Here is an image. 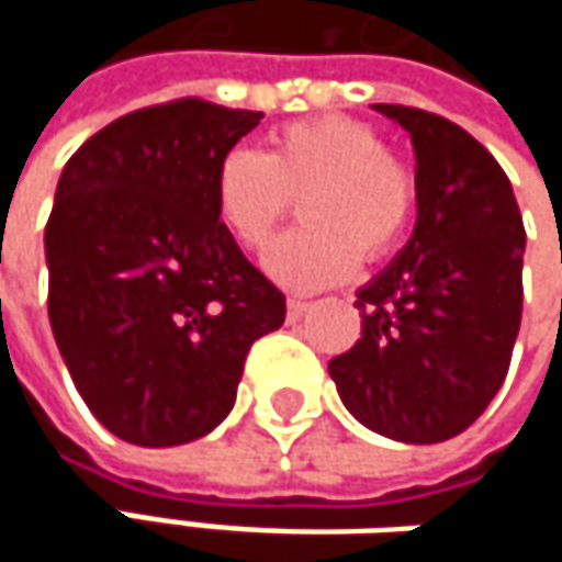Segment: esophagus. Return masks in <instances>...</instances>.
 <instances>
[{
    "label": "esophagus",
    "instance_id": "34e87169",
    "mask_svg": "<svg viewBox=\"0 0 562 562\" xmlns=\"http://www.w3.org/2000/svg\"><path fill=\"white\" fill-rule=\"evenodd\" d=\"M285 308H289V318L295 322V318H302V315L312 308V302H305V299H289V302H285Z\"/></svg>",
    "mask_w": 562,
    "mask_h": 562
}]
</instances>
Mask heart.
I'll return each mask as SVG.
<instances>
[{
  "mask_svg": "<svg viewBox=\"0 0 562 562\" xmlns=\"http://www.w3.org/2000/svg\"><path fill=\"white\" fill-rule=\"evenodd\" d=\"M214 217L227 237L260 254L299 201L305 227L267 254L289 289H322L387 257L416 214V175L378 130L351 116L280 126L260 153L234 149L211 181Z\"/></svg>",
  "mask_w": 562,
  "mask_h": 562,
  "instance_id": "b5f03b06",
  "label": "heart"
}]
</instances>
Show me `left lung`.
I'll list each match as a JSON object with an SVG mask.
<instances>
[{"label": "left lung", "mask_w": 562, "mask_h": 562, "mask_svg": "<svg viewBox=\"0 0 562 562\" xmlns=\"http://www.w3.org/2000/svg\"><path fill=\"white\" fill-rule=\"evenodd\" d=\"M416 149V227L358 292L361 338L331 358L341 403L396 442H442L502 391L520 328L524 221L505 169L446 116L374 103Z\"/></svg>", "instance_id": "1"}]
</instances>
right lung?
Listing matches in <instances>:
<instances>
[{
    "label": "right lung",
    "instance_id": "obj_1",
    "mask_svg": "<svg viewBox=\"0 0 562 562\" xmlns=\"http://www.w3.org/2000/svg\"><path fill=\"white\" fill-rule=\"evenodd\" d=\"M263 113L198 97L93 133L60 171L45 227L48 318L90 413L133 446H181L234 406L285 295L214 217L221 159Z\"/></svg>",
    "mask_w": 562,
    "mask_h": 562
}]
</instances>
